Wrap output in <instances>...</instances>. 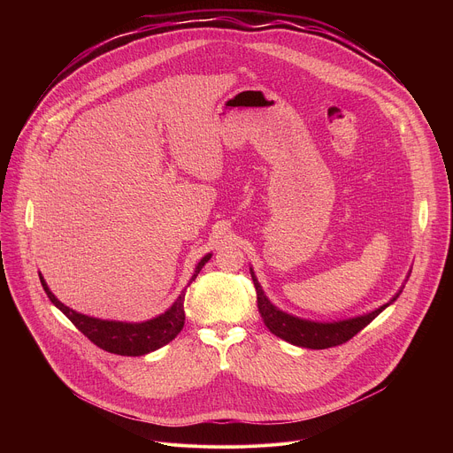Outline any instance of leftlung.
<instances>
[{"instance_id":"obj_1","label":"left lung","mask_w":453,"mask_h":453,"mask_svg":"<svg viewBox=\"0 0 453 453\" xmlns=\"http://www.w3.org/2000/svg\"><path fill=\"white\" fill-rule=\"evenodd\" d=\"M249 271H250V276H252V281H254V287H256L257 310H260V315L265 322V326L269 328V332L274 334L276 337L287 341L288 344H294V346H299V348H308V349H326V348H334V346L348 342L360 330H364L369 325V322L374 317H378L387 306H391L400 297V294L405 287V285H402L398 294L393 296V299L389 303L381 304L380 308H376L369 313H362V315L349 317V319H341V320L320 322V320L303 319V317H297V315H292V313H287V311L280 310L267 297V294L264 292V288H262L260 281H257L252 267Z\"/></svg>"}]
</instances>
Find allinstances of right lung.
I'll list each match as a JSON object with an SVG mask.
<instances>
[{"mask_svg": "<svg viewBox=\"0 0 453 453\" xmlns=\"http://www.w3.org/2000/svg\"><path fill=\"white\" fill-rule=\"evenodd\" d=\"M211 252H208L203 260L196 265V271H193V276L189 278V283L196 281L199 276L201 269L210 262ZM41 285L50 297V301L66 315L73 325L98 348L121 355V357H142L147 353H152L168 342H172L179 332L184 326V294L186 288L179 294V297L173 301L170 308H166L163 313L142 320V322H127V320H107V319H98L91 317L86 313H79L73 308L66 306L60 303L50 287L46 285L42 274L39 273ZM188 283V285H189Z\"/></svg>", "mask_w": 453, "mask_h": 453, "instance_id": "1", "label": "right lung"}]
</instances>
